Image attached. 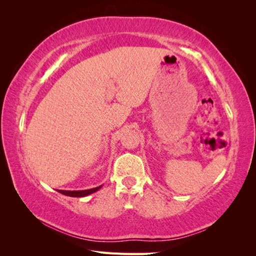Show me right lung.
<instances>
[{
    "instance_id": "add662e5",
    "label": "right lung",
    "mask_w": 256,
    "mask_h": 256,
    "mask_svg": "<svg viewBox=\"0 0 256 256\" xmlns=\"http://www.w3.org/2000/svg\"><path fill=\"white\" fill-rule=\"evenodd\" d=\"M102 186H99V187L92 188V189H88V190H74V191H69V190H56L62 194L67 196H72V198H83V196H88L92 193H94L98 191Z\"/></svg>"
}]
</instances>
